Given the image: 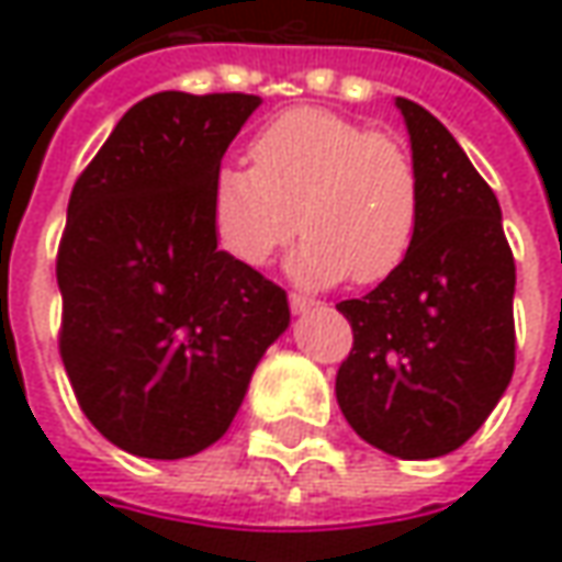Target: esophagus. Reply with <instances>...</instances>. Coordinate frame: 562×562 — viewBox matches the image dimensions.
Returning <instances> with one entry per match:
<instances>
[{
	"label": "esophagus",
	"mask_w": 562,
	"mask_h": 562,
	"mask_svg": "<svg viewBox=\"0 0 562 562\" xmlns=\"http://www.w3.org/2000/svg\"><path fill=\"white\" fill-rule=\"evenodd\" d=\"M288 303L293 312H308V308H315V300H308V296H303V293H290Z\"/></svg>",
	"instance_id": "1"
}]
</instances>
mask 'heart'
Instances as JSON below:
<instances>
[{
    "instance_id": "b5f03b06",
    "label": "heart",
    "mask_w": 562,
    "mask_h": 562,
    "mask_svg": "<svg viewBox=\"0 0 562 562\" xmlns=\"http://www.w3.org/2000/svg\"><path fill=\"white\" fill-rule=\"evenodd\" d=\"M250 167L222 164L210 225L222 254L266 266L296 222L306 235L293 269L312 284L346 274L380 284L408 259L420 225V172L395 135L327 108H293L250 138Z\"/></svg>"
}]
</instances>
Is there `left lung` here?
Returning a JSON list of instances; mask_svg holds the SVG:
<instances>
[{
	"instance_id": "1",
	"label": "left lung",
	"mask_w": 562,
	"mask_h": 562,
	"mask_svg": "<svg viewBox=\"0 0 562 562\" xmlns=\"http://www.w3.org/2000/svg\"><path fill=\"white\" fill-rule=\"evenodd\" d=\"M420 172L408 259L361 300L337 303L352 349L337 371L349 427L405 461L461 448L514 378L517 266L495 191L436 116L395 101Z\"/></svg>"
}]
</instances>
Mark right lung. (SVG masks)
I'll return each instance as SVG.
<instances>
[{"instance_id":"right-lung-1","label":"right lung","mask_w":562,"mask_h":562,"mask_svg":"<svg viewBox=\"0 0 562 562\" xmlns=\"http://www.w3.org/2000/svg\"><path fill=\"white\" fill-rule=\"evenodd\" d=\"M259 98L157 92L79 172L58 244V349L79 408L130 454L176 461L235 420L288 293L216 250L210 184Z\"/></svg>"}]
</instances>
